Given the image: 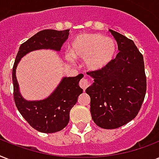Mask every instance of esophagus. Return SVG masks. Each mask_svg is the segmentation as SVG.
I'll list each match as a JSON object with an SVG mask.
<instances>
[{
  "label": "esophagus",
  "instance_id": "34e87169",
  "mask_svg": "<svg viewBox=\"0 0 159 159\" xmlns=\"http://www.w3.org/2000/svg\"><path fill=\"white\" fill-rule=\"evenodd\" d=\"M91 85H92V82H91L88 78H87V77H83L79 82V86L82 87L84 91L87 89V87H89Z\"/></svg>",
  "mask_w": 159,
  "mask_h": 159
}]
</instances>
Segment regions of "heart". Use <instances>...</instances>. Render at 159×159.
Segmentation results:
<instances>
[{
	"label": "heart",
	"mask_w": 159,
	"mask_h": 159,
	"mask_svg": "<svg viewBox=\"0 0 159 159\" xmlns=\"http://www.w3.org/2000/svg\"><path fill=\"white\" fill-rule=\"evenodd\" d=\"M117 51L113 39L101 34H81L73 39L70 53L76 58H87V67L93 71L103 69L112 61Z\"/></svg>",
	"instance_id": "1"
}]
</instances>
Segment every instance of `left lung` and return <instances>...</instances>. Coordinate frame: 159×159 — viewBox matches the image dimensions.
<instances>
[{
	"label": "left lung",
	"instance_id": "1",
	"mask_svg": "<svg viewBox=\"0 0 159 159\" xmlns=\"http://www.w3.org/2000/svg\"><path fill=\"white\" fill-rule=\"evenodd\" d=\"M119 53L103 69L87 73L94 83L87 88L91 97V114L101 128L116 129L138 115L147 89L144 62L133 40L110 30Z\"/></svg>",
	"mask_w": 159,
	"mask_h": 159
}]
</instances>
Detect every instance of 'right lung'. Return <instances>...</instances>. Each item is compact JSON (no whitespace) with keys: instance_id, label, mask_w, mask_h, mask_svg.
<instances>
[{"instance_id":"add662e5","label":"right lung","mask_w":159,"mask_h":159,"mask_svg":"<svg viewBox=\"0 0 159 159\" xmlns=\"http://www.w3.org/2000/svg\"><path fill=\"white\" fill-rule=\"evenodd\" d=\"M69 30H43L25 41L19 48L12 69L14 100L16 106L30 125L42 133H55L62 130L69 122L70 111L77 102L83 90L79 87V81L83 74L74 77H64L57 89L49 97L43 101L27 102L19 92L16 77V68L21 57L26 53L40 48L60 50L68 38Z\"/></svg>"}]
</instances>
